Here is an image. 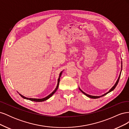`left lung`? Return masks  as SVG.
<instances>
[{
	"instance_id": "obj_1",
	"label": "left lung",
	"mask_w": 129,
	"mask_h": 129,
	"mask_svg": "<svg viewBox=\"0 0 129 129\" xmlns=\"http://www.w3.org/2000/svg\"><path fill=\"white\" fill-rule=\"evenodd\" d=\"M121 72H122V65H121ZM121 72H120V74H119V77H118V80H117V81H116V83L115 84V85H114V86H113L112 87V88L110 90H109L108 92H107V93H104V94H103V95H102V96H91V95H88V94H87L86 93H85L84 92H83L82 90L79 88V89L80 90V91L82 92L83 93H84V94L85 95H86L87 96H88V97H89V98H91V99H98V98H100V97H102V96H104V95H107V93H109L110 92H111V91H112V90H114L115 89V88H116V87L117 86V84H118V82H119V78H120V74H121Z\"/></svg>"
}]
</instances>
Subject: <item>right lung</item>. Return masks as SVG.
<instances>
[{
    "mask_svg": "<svg viewBox=\"0 0 129 129\" xmlns=\"http://www.w3.org/2000/svg\"><path fill=\"white\" fill-rule=\"evenodd\" d=\"M62 72H61L60 74V75H59V78L58 79V81H57V86H56V88H55V89L54 90L50 93V94H49L48 96H47V97H45V98H43V99H32V98H27V97H26L24 96H22V95H21L20 93H19V95H20L22 98H24L25 99H26V100H30V101H34V102H42V101H46L47 100H48V99H49L50 97H51L54 93H55L56 92V91L57 90V89H58V84H59V82H60V77L61 76V74H62Z\"/></svg>",
    "mask_w": 129,
    "mask_h": 129,
    "instance_id": "right-lung-1",
    "label": "right lung"
}]
</instances>
